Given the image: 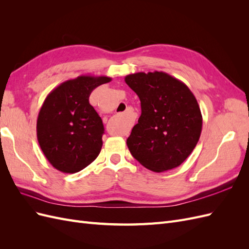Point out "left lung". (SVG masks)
<instances>
[{
  "mask_svg": "<svg viewBox=\"0 0 249 249\" xmlns=\"http://www.w3.org/2000/svg\"><path fill=\"white\" fill-rule=\"evenodd\" d=\"M124 81L141 103L138 124L126 139L132 156L155 172L179 166L201 133L202 116L194 94L163 71L127 74Z\"/></svg>",
  "mask_w": 249,
  "mask_h": 249,
  "instance_id": "1",
  "label": "left lung"
}]
</instances>
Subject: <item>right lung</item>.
I'll use <instances>...</instances> for the list:
<instances>
[{
  "label": "right lung",
  "mask_w": 249,
  "mask_h": 249,
  "mask_svg": "<svg viewBox=\"0 0 249 249\" xmlns=\"http://www.w3.org/2000/svg\"><path fill=\"white\" fill-rule=\"evenodd\" d=\"M110 81L104 76H80L61 83L44 100L37 118V140L57 170L78 172L99 156L105 129L89 96Z\"/></svg>",
  "instance_id": "obj_1"
}]
</instances>
